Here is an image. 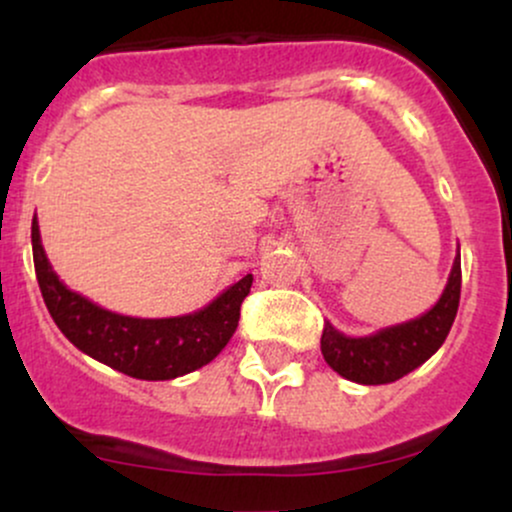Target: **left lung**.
<instances>
[{
    "mask_svg": "<svg viewBox=\"0 0 512 512\" xmlns=\"http://www.w3.org/2000/svg\"><path fill=\"white\" fill-rule=\"evenodd\" d=\"M462 267L457 250L452 272L440 301L428 313L402 325L368 334V337H346L325 322L320 349L332 370L346 380L361 385H385L404 378L421 363H426L448 337L460 305Z\"/></svg>",
    "mask_w": 512,
    "mask_h": 512,
    "instance_id": "obj_1",
    "label": "left lung"
}]
</instances>
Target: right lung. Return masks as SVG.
Segmentation results:
<instances>
[{"mask_svg":"<svg viewBox=\"0 0 512 512\" xmlns=\"http://www.w3.org/2000/svg\"><path fill=\"white\" fill-rule=\"evenodd\" d=\"M33 262L52 320L76 349L139 380H170L207 366L236 332L252 274L228 286L207 308L180 317L117 315L62 284L52 272L33 216Z\"/></svg>","mask_w":512,"mask_h":512,"instance_id":"add662e5","label":"right lung"}]
</instances>
